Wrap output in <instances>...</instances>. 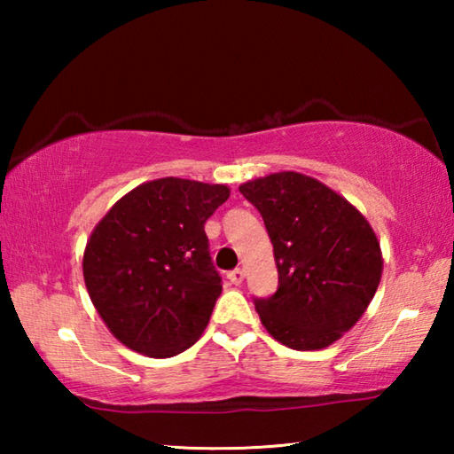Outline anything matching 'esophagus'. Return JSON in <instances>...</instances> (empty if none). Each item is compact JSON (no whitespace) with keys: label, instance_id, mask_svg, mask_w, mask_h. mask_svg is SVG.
Instances as JSON below:
<instances>
[{"label":"esophagus","instance_id":"esophagus-1","mask_svg":"<svg viewBox=\"0 0 454 454\" xmlns=\"http://www.w3.org/2000/svg\"><path fill=\"white\" fill-rule=\"evenodd\" d=\"M242 278H244V270H242V268H234V270L228 272V280L232 282V284H240Z\"/></svg>","mask_w":454,"mask_h":454}]
</instances>
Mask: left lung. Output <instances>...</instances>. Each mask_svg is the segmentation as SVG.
<instances>
[{
  "label": "left lung",
  "mask_w": 454,
  "mask_h": 454,
  "mask_svg": "<svg viewBox=\"0 0 454 454\" xmlns=\"http://www.w3.org/2000/svg\"><path fill=\"white\" fill-rule=\"evenodd\" d=\"M240 194L264 220L278 288L254 298L264 328L294 350L326 348L356 325L382 274L380 246L355 206L318 180L278 172Z\"/></svg>",
  "instance_id": "left-lung-1"
}]
</instances>
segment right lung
<instances>
[{
  "label": "right lung",
  "mask_w": 454,
  "mask_h": 454,
  "mask_svg": "<svg viewBox=\"0 0 454 454\" xmlns=\"http://www.w3.org/2000/svg\"><path fill=\"white\" fill-rule=\"evenodd\" d=\"M230 190L153 180L116 202L90 236L83 280L121 344L145 356L180 355L198 340L222 292L204 224Z\"/></svg>",
  "instance_id": "right-lung-1"
}]
</instances>
